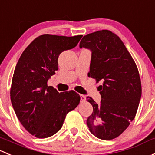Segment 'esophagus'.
Returning a JSON list of instances; mask_svg holds the SVG:
<instances>
[{"label": "esophagus", "instance_id": "1", "mask_svg": "<svg viewBox=\"0 0 155 155\" xmlns=\"http://www.w3.org/2000/svg\"><path fill=\"white\" fill-rule=\"evenodd\" d=\"M80 100H81V102H84V101L86 100V97H85V96L82 95V94H81V95H80Z\"/></svg>", "mask_w": 155, "mask_h": 155}]
</instances>
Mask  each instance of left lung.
Returning a JSON list of instances; mask_svg holds the SVG:
<instances>
[{"label":"left lung","mask_w":155,"mask_h":155,"mask_svg":"<svg viewBox=\"0 0 155 155\" xmlns=\"http://www.w3.org/2000/svg\"><path fill=\"white\" fill-rule=\"evenodd\" d=\"M82 48L91 52L88 76L102 81L100 104L87 97L94 108L87 125L99 139H114L128 128L137 110L142 94L137 68L121 39L109 30L84 35L79 43Z\"/></svg>","instance_id":"1"}]
</instances>
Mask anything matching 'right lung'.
<instances>
[{"label": "right lung", "mask_w": 155, "mask_h": 155, "mask_svg": "<svg viewBox=\"0 0 155 155\" xmlns=\"http://www.w3.org/2000/svg\"><path fill=\"white\" fill-rule=\"evenodd\" d=\"M82 37L40 35L24 50L16 64L11 102L23 126L36 137H49L58 132L67 114L79 104L77 93H58L48 86V81L58 71L60 53L74 48Z\"/></svg>", "instance_id": "obj_1"}]
</instances>
